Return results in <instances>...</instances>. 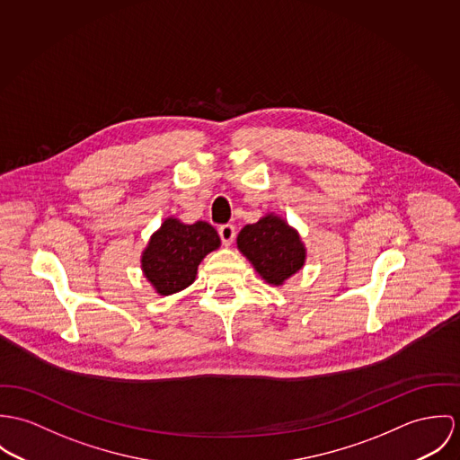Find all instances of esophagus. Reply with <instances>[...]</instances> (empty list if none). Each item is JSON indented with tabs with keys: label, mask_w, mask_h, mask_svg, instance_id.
<instances>
[{
	"label": "esophagus",
	"mask_w": 460,
	"mask_h": 460,
	"mask_svg": "<svg viewBox=\"0 0 460 460\" xmlns=\"http://www.w3.org/2000/svg\"><path fill=\"white\" fill-rule=\"evenodd\" d=\"M218 236H220V240H222L224 245L233 243V240H234V236H236L234 226H233V224H224V226H220V227H218Z\"/></svg>",
	"instance_id": "esophagus-1"
}]
</instances>
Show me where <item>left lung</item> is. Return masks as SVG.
Segmentation results:
<instances>
[{"instance_id": "left-lung-1", "label": "left lung", "mask_w": 460, "mask_h": 460, "mask_svg": "<svg viewBox=\"0 0 460 460\" xmlns=\"http://www.w3.org/2000/svg\"><path fill=\"white\" fill-rule=\"evenodd\" d=\"M238 249L254 264L259 275L275 286L295 275L305 262V249L298 233L271 215L240 231Z\"/></svg>"}]
</instances>
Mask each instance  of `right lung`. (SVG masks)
I'll use <instances>...</instances> for the list:
<instances>
[{
    "label": "right lung",
    "mask_w": 460,
    "mask_h": 460,
    "mask_svg": "<svg viewBox=\"0 0 460 460\" xmlns=\"http://www.w3.org/2000/svg\"><path fill=\"white\" fill-rule=\"evenodd\" d=\"M218 245L220 238L208 222L189 226L167 218L143 254L145 275L156 293L164 296L178 293L196 280L199 262Z\"/></svg>",
    "instance_id": "add662e5"
}]
</instances>
